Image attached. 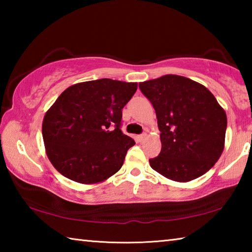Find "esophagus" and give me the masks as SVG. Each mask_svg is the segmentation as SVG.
Masks as SVG:
<instances>
[{
	"mask_svg": "<svg viewBox=\"0 0 252 252\" xmlns=\"http://www.w3.org/2000/svg\"><path fill=\"white\" fill-rule=\"evenodd\" d=\"M146 138H147V133H142V134H140V135L136 136V139H138L139 142L144 141V139H146Z\"/></svg>",
	"mask_w": 252,
	"mask_h": 252,
	"instance_id": "1",
	"label": "esophagus"
}]
</instances>
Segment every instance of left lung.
I'll return each instance as SVG.
<instances>
[{
    "label": "left lung",
    "mask_w": 252,
    "mask_h": 252,
    "mask_svg": "<svg viewBox=\"0 0 252 252\" xmlns=\"http://www.w3.org/2000/svg\"><path fill=\"white\" fill-rule=\"evenodd\" d=\"M155 108L161 152L149 160L153 170L187 182L209 171L224 147L227 116L206 87L168 74L139 84Z\"/></svg>",
    "instance_id": "8db88e82"
}]
</instances>
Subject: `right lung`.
<instances>
[{
  "label": "right lung",
  "instance_id": "1",
  "mask_svg": "<svg viewBox=\"0 0 252 252\" xmlns=\"http://www.w3.org/2000/svg\"><path fill=\"white\" fill-rule=\"evenodd\" d=\"M138 83L99 79L71 85L45 113L42 134L58 171L75 182H101L121 169L134 140L121 131L122 109Z\"/></svg>",
  "mask_w": 252,
  "mask_h": 252
}]
</instances>
